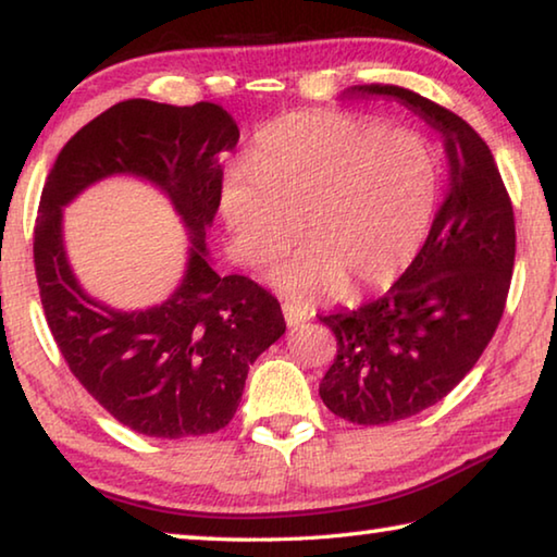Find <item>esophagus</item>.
Segmentation results:
<instances>
[{
	"instance_id": "esophagus-1",
	"label": "esophagus",
	"mask_w": 557,
	"mask_h": 557,
	"mask_svg": "<svg viewBox=\"0 0 557 557\" xmlns=\"http://www.w3.org/2000/svg\"><path fill=\"white\" fill-rule=\"evenodd\" d=\"M284 318H286V325L288 327H296L300 325L308 318L306 311H300L298 306H290V304H284Z\"/></svg>"
}]
</instances>
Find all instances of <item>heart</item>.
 Instances as JSON below:
<instances>
[{"mask_svg":"<svg viewBox=\"0 0 557 557\" xmlns=\"http://www.w3.org/2000/svg\"><path fill=\"white\" fill-rule=\"evenodd\" d=\"M219 205L236 251L261 267L304 224V246L273 271L308 304L387 286L422 249L440 205V162L422 133L375 117L313 111L263 127L222 180Z\"/></svg>","mask_w":557,"mask_h":557,"instance_id":"heart-1","label":"heart"}]
</instances>
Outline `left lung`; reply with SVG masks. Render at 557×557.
Wrapping results in <instances>:
<instances>
[{"mask_svg":"<svg viewBox=\"0 0 557 557\" xmlns=\"http://www.w3.org/2000/svg\"><path fill=\"white\" fill-rule=\"evenodd\" d=\"M387 96L442 135L449 187L430 236L385 296L321 315L338 355L321 399L352 424L414 417L444 399L476 364L506 308L516 259L513 205L488 145L457 113L399 86H352Z\"/></svg>","mask_w":557,"mask_h":557,"instance_id":"8db88e82","label":"left lung"}]
</instances>
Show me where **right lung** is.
I'll return each mask as SVG.
<instances>
[{
  "label": "right lung",
  "instance_id": "right-lung-1",
  "mask_svg": "<svg viewBox=\"0 0 557 557\" xmlns=\"http://www.w3.org/2000/svg\"><path fill=\"white\" fill-rule=\"evenodd\" d=\"M239 127L216 103L123 100L63 145L41 193L34 267L53 341L76 380L133 432L185 440L232 422L249 364L286 331L278 300L246 276H219L207 226L222 193V154ZM150 181L190 232V257L168 301L117 312L88 297L62 246V207L96 181Z\"/></svg>",
  "mask_w": 557,
  "mask_h": 557
}]
</instances>
